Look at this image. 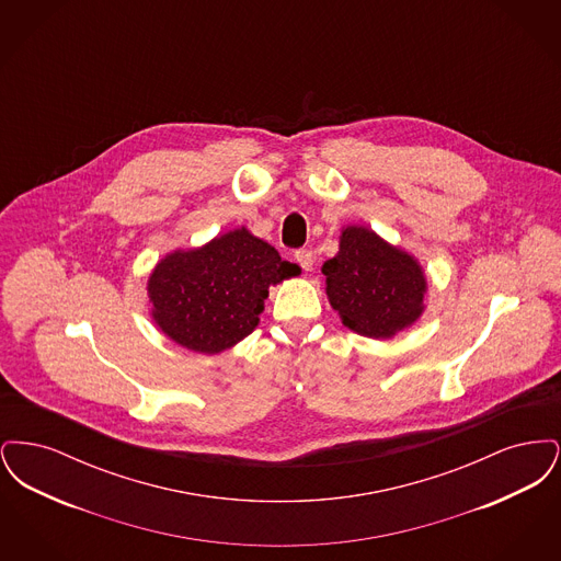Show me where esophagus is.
I'll list each match as a JSON object with an SVG mask.
<instances>
[{
  "label": "esophagus",
  "mask_w": 561,
  "mask_h": 561,
  "mask_svg": "<svg viewBox=\"0 0 561 561\" xmlns=\"http://www.w3.org/2000/svg\"><path fill=\"white\" fill-rule=\"evenodd\" d=\"M294 259H296V263H298L300 267L305 268V271H311V268H313V263H316L313 252H311V250H307V248L296 250V252H294Z\"/></svg>",
  "instance_id": "1"
}]
</instances>
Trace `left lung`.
I'll list each match as a JSON object with an SVG mask.
<instances>
[{"label":"left lung","instance_id":"1","mask_svg":"<svg viewBox=\"0 0 561 561\" xmlns=\"http://www.w3.org/2000/svg\"><path fill=\"white\" fill-rule=\"evenodd\" d=\"M321 271L332 309L362 336L391 339L425 309L427 279L421 265L366 227H347L339 254Z\"/></svg>","mask_w":561,"mask_h":561}]
</instances>
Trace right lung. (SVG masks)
Listing matches in <instances>:
<instances>
[{"instance_id": "obj_1", "label": "right lung", "mask_w": 561, "mask_h": 561, "mask_svg": "<svg viewBox=\"0 0 561 561\" xmlns=\"http://www.w3.org/2000/svg\"><path fill=\"white\" fill-rule=\"evenodd\" d=\"M298 273L273 245L241 227L204 248L161 259L147 286L151 313L174 343L220 353L259 325L268 286Z\"/></svg>"}]
</instances>
